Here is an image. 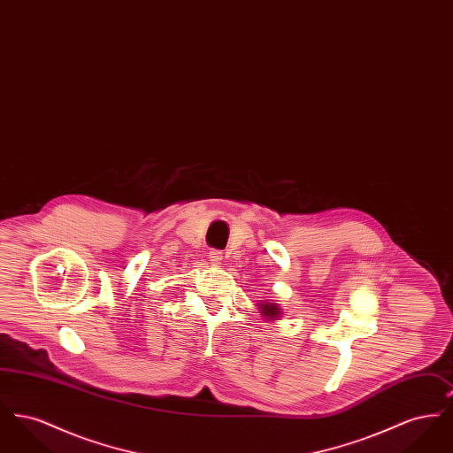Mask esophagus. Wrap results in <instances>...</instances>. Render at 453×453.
<instances>
[{
    "mask_svg": "<svg viewBox=\"0 0 453 453\" xmlns=\"http://www.w3.org/2000/svg\"><path fill=\"white\" fill-rule=\"evenodd\" d=\"M209 259H211L214 265H219V263L222 261V251H220V250H211V251H209Z\"/></svg>",
    "mask_w": 453,
    "mask_h": 453,
    "instance_id": "obj_1",
    "label": "esophagus"
}]
</instances>
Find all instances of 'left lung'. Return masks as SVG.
I'll return each instance as SVG.
<instances>
[{
	"instance_id": "obj_1",
	"label": "left lung",
	"mask_w": 453,
	"mask_h": 453,
	"mask_svg": "<svg viewBox=\"0 0 453 453\" xmlns=\"http://www.w3.org/2000/svg\"><path fill=\"white\" fill-rule=\"evenodd\" d=\"M261 311H263V314L266 316V318H270V319H273V318H279V314H280V309L273 303V302H268V303H261Z\"/></svg>"
}]
</instances>
